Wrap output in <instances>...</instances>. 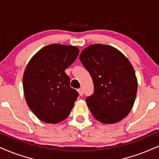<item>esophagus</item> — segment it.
<instances>
[{
  "mask_svg": "<svg viewBox=\"0 0 159 159\" xmlns=\"http://www.w3.org/2000/svg\"><path fill=\"white\" fill-rule=\"evenodd\" d=\"M77 91H78V93H79V94L80 96H83V89H78Z\"/></svg>",
  "mask_w": 159,
  "mask_h": 159,
  "instance_id": "1",
  "label": "esophagus"
}]
</instances>
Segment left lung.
I'll use <instances>...</instances> for the list:
<instances>
[{
  "instance_id": "left-lung-1",
  "label": "left lung",
  "mask_w": 159,
  "mask_h": 159,
  "mask_svg": "<svg viewBox=\"0 0 159 159\" xmlns=\"http://www.w3.org/2000/svg\"><path fill=\"white\" fill-rule=\"evenodd\" d=\"M80 60L94 85L93 93L85 99L93 117L105 124L125 118L134 106L138 87L127 58L112 46L93 44L82 51Z\"/></svg>"
}]
</instances>
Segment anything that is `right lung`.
I'll use <instances>...</instances> for the list:
<instances>
[{"label":"right lung","mask_w":159,"mask_h":159,"mask_svg":"<svg viewBox=\"0 0 159 159\" xmlns=\"http://www.w3.org/2000/svg\"><path fill=\"white\" fill-rule=\"evenodd\" d=\"M79 52L75 46L51 44L37 52L27 65L23 77L25 99L41 121L56 124L70 114L79 93L70 87L65 70Z\"/></svg>","instance_id":"1"}]
</instances>
